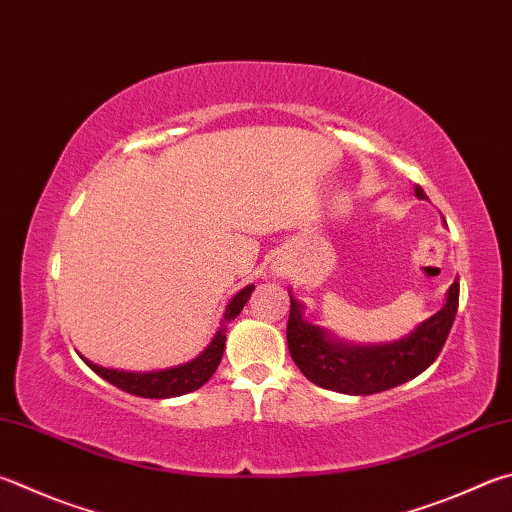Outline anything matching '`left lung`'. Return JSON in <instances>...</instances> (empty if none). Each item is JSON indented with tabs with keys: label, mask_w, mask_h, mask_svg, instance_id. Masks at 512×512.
I'll list each match as a JSON object with an SVG mask.
<instances>
[{
	"label": "left lung",
	"mask_w": 512,
	"mask_h": 512,
	"mask_svg": "<svg viewBox=\"0 0 512 512\" xmlns=\"http://www.w3.org/2000/svg\"><path fill=\"white\" fill-rule=\"evenodd\" d=\"M414 194L427 199L421 185ZM291 297L286 340L288 351L302 374L331 392L367 396L392 389L416 378L439 356L459 306V282L448 288L439 313L418 324L403 340L387 345H351L329 336L327 331L304 320V306Z\"/></svg>",
	"instance_id": "8db88e82"
}]
</instances>
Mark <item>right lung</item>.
Masks as SVG:
<instances>
[{"label": "right lung", "mask_w": 512, "mask_h": 512, "mask_svg": "<svg viewBox=\"0 0 512 512\" xmlns=\"http://www.w3.org/2000/svg\"><path fill=\"white\" fill-rule=\"evenodd\" d=\"M253 291H255V284H248L246 288H241L235 297H232L226 306L224 318H221V327L215 333V338H212L210 345L203 349L197 358L185 362V365L161 369V371H147V374H132V371L98 367V365H94V362H89L87 358H82V360H85L100 378H105L107 383L116 385L118 389H123V392H127V394L143 396V398H174L181 394H190V392H194V389H199L201 385H206L212 378V374L217 371L221 356H224L228 322L237 318Z\"/></svg>", "instance_id": "obj_1"}]
</instances>
